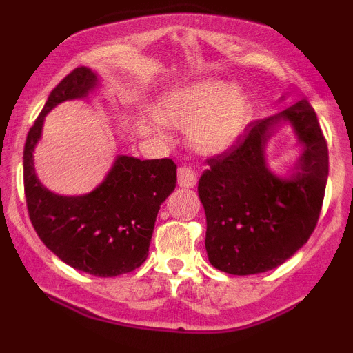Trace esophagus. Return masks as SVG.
I'll use <instances>...</instances> for the list:
<instances>
[{
    "label": "esophagus",
    "instance_id": "obj_1",
    "mask_svg": "<svg viewBox=\"0 0 353 353\" xmlns=\"http://www.w3.org/2000/svg\"><path fill=\"white\" fill-rule=\"evenodd\" d=\"M196 182V171H194L192 168H189V165H181V168L177 169V184H179L181 188H194Z\"/></svg>",
    "mask_w": 353,
    "mask_h": 353
}]
</instances>
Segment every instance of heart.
Returning <instances> with one entry per match:
<instances>
[{
    "label": "heart",
    "mask_w": 353,
    "mask_h": 353,
    "mask_svg": "<svg viewBox=\"0 0 353 353\" xmlns=\"http://www.w3.org/2000/svg\"><path fill=\"white\" fill-rule=\"evenodd\" d=\"M250 114L244 92L222 81H202L174 91L164 104V117L189 128V144L201 154H219L237 141Z\"/></svg>",
    "instance_id": "heart-1"
}]
</instances>
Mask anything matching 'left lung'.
Returning <instances> with one entry per match:
<instances>
[{
    "label": "left lung",
    "mask_w": 353,
    "mask_h": 353,
    "mask_svg": "<svg viewBox=\"0 0 353 353\" xmlns=\"http://www.w3.org/2000/svg\"><path fill=\"white\" fill-rule=\"evenodd\" d=\"M289 119L304 154L290 180L266 169L263 149L272 128ZM199 179L205 210V249L216 269L252 275L275 269L309 241L322 210L329 149L307 101L250 123L228 151L208 159Z\"/></svg>",
    "instance_id": "1"
}]
</instances>
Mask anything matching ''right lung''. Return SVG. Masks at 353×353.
<instances>
[{
    "label": "right lung",
    "mask_w": 353,
    "mask_h": 353,
    "mask_svg": "<svg viewBox=\"0 0 353 353\" xmlns=\"http://www.w3.org/2000/svg\"><path fill=\"white\" fill-rule=\"evenodd\" d=\"M96 81L91 70L76 68L51 91L24 144V196L31 224L51 252L86 274L116 277L148 257L157 212L176 189L177 165L169 157L121 156L103 184L86 196H58L44 188L33 165L44 116L63 101L84 98Z\"/></svg>",
    "instance_id": "right-lung-1"
}]
</instances>
